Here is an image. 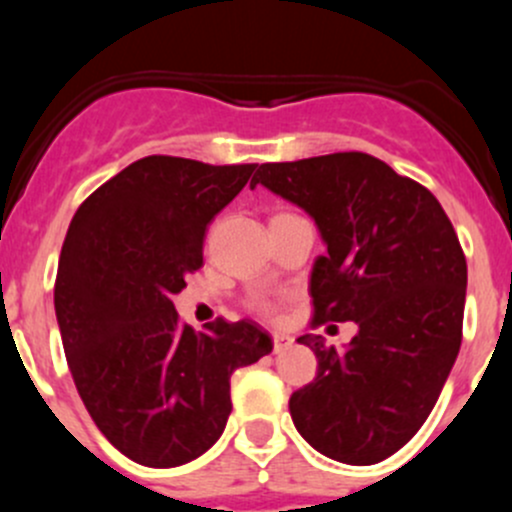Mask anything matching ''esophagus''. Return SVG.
Returning <instances> with one entry per match:
<instances>
[{
	"mask_svg": "<svg viewBox=\"0 0 512 512\" xmlns=\"http://www.w3.org/2000/svg\"><path fill=\"white\" fill-rule=\"evenodd\" d=\"M289 344H292V337H287V334H272V352L275 354L285 352Z\"/></svg>",
	"mask_w": 512,
	"mask_h": 512,
	"instance_id": "esophagus-1",
	"label": "esophagus"
}]
</instances>
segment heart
<instances>
[{"instance_id":"obj_1","label":"heart","mask_w":512,"mask_h":512,"mask_svg":"<svg viewBox=\"0 0 512 512\" xmlns=\"http://www.w3.org/2000/svg\"><path fill=\"white\" fill-rule=\"evenodd\" d=\"M250 307L260 314H275V304L267 302V299H252Z\"/></svg>"}]
</instances>
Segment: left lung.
I'll return each mask as SVG.
<instances>
[{
  "label": "left lung",
  "mask_w": 512,
  "mask_h": 512,
  "mask_svg": "<svg viewBox=\"0 0 512 512\" xmlns=\"http://www.w3.org/2000/svg\"><path fill=\"white\" fill-rule=\"evenodd\" d=\"M257 183L322 232L314 327H359L347 349L322 334L297 339L317 356V376L289 399L294 426L339 463L384 461L423 426L461 349L468 267L456 230L431 190L369 153L262 163Z\"/></svg>",
  "instance_id": "8db88e82"
}]
</instances>
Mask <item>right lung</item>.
<instances>
[{
	"label": "right lung",
	"instance_id": "1",
	"mask_svg": "<svg viewBox=\"0 0 512 512\" xmlns=\"http://www.w3.org/2000/svg\"><path fill=\"white\" fill-rule=\"evenodd\" d=\"M252 170L141 158L94 190L66 232L54 285L66 361L98 431L141 466L203 456L232 411V371L272 352L250 319L195 332L173 307L203 267L210 220Z\"/></svg>",
	"mask_w": 512,
	"mask_h": 512
}]
</instances>
